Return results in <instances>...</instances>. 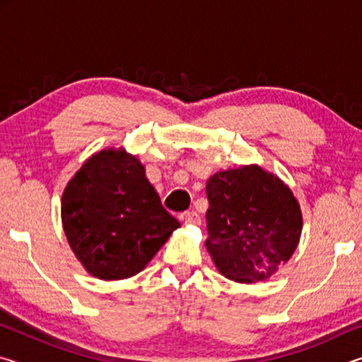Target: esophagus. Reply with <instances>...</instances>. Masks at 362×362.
<instances>
[{"instance_id": "obj_1", "label": "esophagus", "mask_w": 362, "mask_h": 362, "mask_svg": "<svg viewBox=\"0 0 362 362\" xmlns=\"http://www.w3.org/2000/svg\"><path fill=\"white\" fill-rule=\"evenodd\" d=\"M182 220L185 225H199L201 223V218L198 214L194 211H188V212H183L182 214Z\"/></svg>"}]
</instances>
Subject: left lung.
Masks as SVG:
<instances>
[{"mask_svg":"<svg viewBox=\"0 0 362 362\" xmlns=\"http://www.w3.org/2000/svg\"><path fill=\"white\" fill-rule=\"evenodd\" d=\"M207 252L225 278L265 281L291 259L302 235L292 189L260 166L214 174L206 185Z\"/></svg>","mask_w":362,"mask_h":362,"instance_id":"left-lung-1","label":"left lung"}]
</instances>
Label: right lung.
Here are the masks:
<instances>
[{
  "mask_svg": "<svg viewBox=\"0 0 362 362\" xmlns=\"http://www.w3.org/2000/svg\"><path fill=\"white\" fill-rule=\"evenodd\" d=\"M62 225L76 259L103 281L142 272L180 226L163 207L144 164L121 148L95 153L66 183Z\"/></svg>",
  "mask_w": 362,
  "mask_h": 362,
  "instance_id": "right-lung-1",
  "label": "right lung"
}]
</instances>
